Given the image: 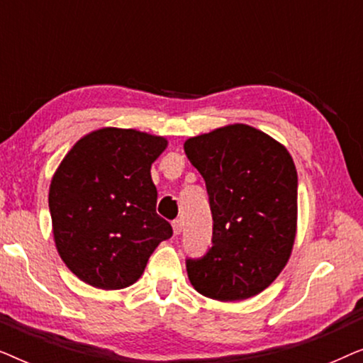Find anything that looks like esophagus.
Listing matches in <instances>:
<instances>
[{
  "instance_id": "34e87169",
  "label": "esophagus",
  "mask_w": 363,
  "mask_h": 363,
  "mask_svg": "<svg viewBox=\"0 0 363 363\" xmlns=\"http://www.w3.org/2000/svg\"><path fill=\"white\" fill-rule=\"evenodd\" d=\"M172 226H173V233H175V235H180L182 230H183V223L180 220H175V221H173Z\"/></svg>"
}]
</instances>
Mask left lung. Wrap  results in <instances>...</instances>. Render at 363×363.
Returning <instances> with one entry per match:
<instances>
[{
  "mask_svg": "<svg viewBox=\"0 0 363 363\" xmlns=\"http://www.w3.org/2000/svg\"><path fill=\"white\" fill-rule=\"evenodd\" d=\"M205 178L213 246L188 259L191 286L210 299L245 301L269 287L297 233V172L287 148L259 128L230 123L183 143Z\"/></svg>",
  "mask_w": 363,
  "mask_h": 363,
  "instance_id": "8db88e82",
  "label": "left lung"
}]
</instances>
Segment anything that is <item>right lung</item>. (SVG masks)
<instances>
[{
  "label": "right lung",
  "mask_w": 363,
  "mask_h": 363,
  "mask_svg": "<svg viewBox=\"0 0 363 363\" xmlns=\"http://www.w3.org/2000/svg\"><path fill=\"white\" fill-rule=\"evenodd\" d=\"M165 137L102 127L79 138L54 172L49 211L56 250L72 274L97 289L132 286L173 235L157 215L152 163Z\"/></svg>",
  "instance_id": "right-lung-1"
}]
</instances>
